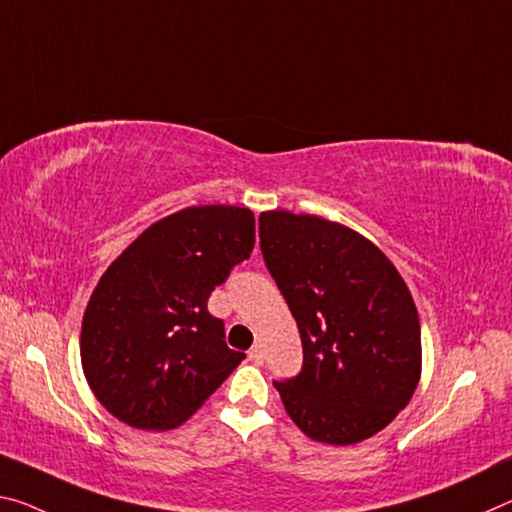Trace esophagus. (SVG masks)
<instances>
[{"instance_id": "34e87169", "label": "esophagus", "mask_w": 512, "mask_h": 512, "mask_svg": "<svg viewBox=\"0 0 512 512\" xmlns=\"http://www.w3.org/2000/svg\"><path fill=\"white\" fill-rule=\"evenodd\" d=\"M248 358L253 360L255 364H262V360H264V346H262V344H255V346L248 351Z\"/></svg>"}]
</instances>
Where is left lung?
Masks as SVG:
<instances>
[{"label":"left lung","mask_w":512,"mask_h":512,"mask_svg":"<svg viewBox=\"0 0 512 512\" xmlns=\"http://www.w3.org/2000/svg\"><path fill=\"white\" fill-rule=\"evenodd\" d=\"M264 262L303 342V369L273 383L307 437L358 444L408 405L421 376V328L401 273L342 223L285 209L259 216Z\"/></svg>","instance_id":"obj_1"}]
</instances>
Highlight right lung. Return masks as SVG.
<instances>
[{
    "label": "right lung",
    "mask_w": 512,
    "mask_h": 512,
    "mask_svg": "<svg viewBox=\"0 0 512 512\" xmlns=\"http://www.w3.org/2000/svg\"><path fill=\"white\" fill-rule=\"evenodd\" d=\"M255 248L246 207L164 216L113 259L81 321V369L95 399L141 431L182 426L246 355L207 312L214 287Z\"/></svg>",
    "instance_id": "1"
}]
</instances>
